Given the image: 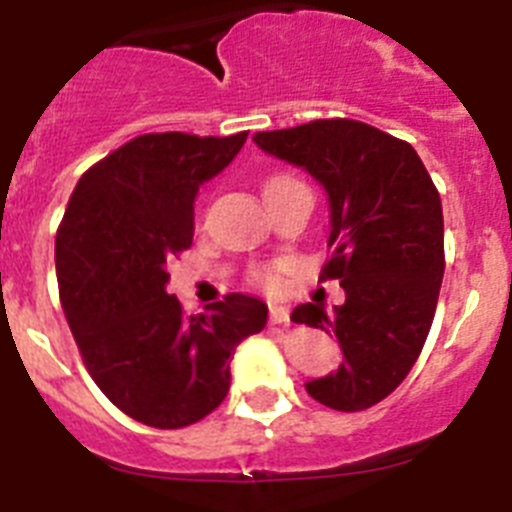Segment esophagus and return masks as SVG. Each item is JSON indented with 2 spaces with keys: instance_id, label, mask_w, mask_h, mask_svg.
Here are the masks:
<instances>
[{
  "instance_id": "obj_1",
  "label": "esophagus",
  "mask_w": 512,
  "mask_h": 512,
  "mask_svg": "<svg viewBox=\"0 0 512 512\" xmlns=\"http://www.w3.org/2000/svg\"><path fill=\"white\" fill-rule=\"evenodd\" d=\"M269 320H271V325H287L289 323V310H287V307L271 305Z\"/></svg>"
}]
</instances>
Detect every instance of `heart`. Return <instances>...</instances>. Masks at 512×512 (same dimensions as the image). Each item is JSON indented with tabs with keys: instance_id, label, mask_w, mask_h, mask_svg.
<instances>
[{
	"instance_id": "b5f03b06",
	"label": "heart",
	"mask_w": 512,
	"mask_h": 512,
	"mask_svg": "<svg viewBox=\"0 0 512 512\" xmlns=\"http://www.w3.org/2000/svg\"><path fill=\"white\" fill-rule=\"evenodd\" d=\"M292 194H310V189L305 187V182H300L297 176L287 174V171H277V174L266 176L264 197L269 205L284 200V197H292ZM284 274H287V266L284 264H266L253 271V282L261 284L269 292H277L284 284Z\"/></svg>"
}]
</instances>
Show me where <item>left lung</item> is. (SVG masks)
I'll return each instance as SVG.
<instances>
[{
  "label": "left lung",
  "instance_id": "obj_1",
  "mask_svg": "<svg viewBox=\"0 0 512 512\" xmlns=\"http://www.w3.org/2000/svg\"><path fill=\"white\" fill-rule=\"evenodd\" d=\"M271 156L310 171L330 200V256L320 282L338 279L346 302L295 307L292 320L333 333L336 374L307 395L341 413L382 402L418 361L436 315L443 269V210L415 148L348 117L256 133Z\"/></svg>",
  "mask_w": 512,
  "mask_h": 512
}]
</instances>
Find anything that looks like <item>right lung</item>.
Listing matches in <instances>:
<instances>
[{"label": "right lung", "instance_id": "right-lung-1", "mask_svg": "<svg viewBox=\"0 0 512 512\" xmlns=\"http://www.w3.org/2000/svg\"><path fill=\"white\" fill-rule=\"evenodd\" d=\"M225 138L146 133L81 174L56 233L63 315L104 397L138 423L184 428L225 400L230 354L264 330L266 305L230 292L187 315L166 292L194 235L202 182L241 151Z\"/></svg>", "mask_w": 512, "mask_h": 512}]
</instances>
